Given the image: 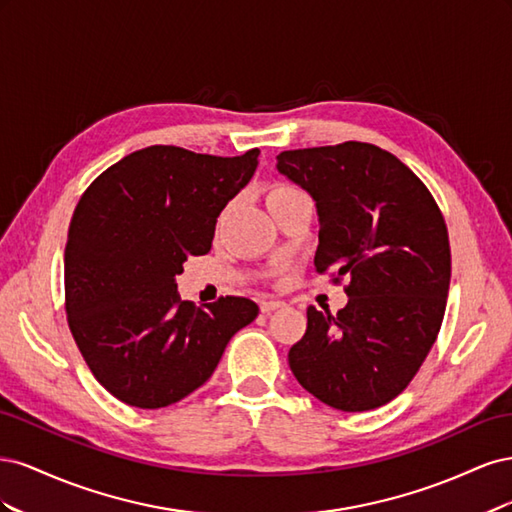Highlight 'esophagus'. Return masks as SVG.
<instances>
[{
    "instance_id": "34e87169",
    "label": "esophagus",
    "mask_w": 512,
    "mask_h": 512,
    "mask_svg": "<svg viewBox=\"0 0 512 512\" xmlns=\"http://www.w3.org/2000/svg\"><path fill=\"white\" fill-rule=\"evenodd\" d=\"M284 303L282 301H262L260 303V312L262 314H271V312H275V309H280Z\"/></svg>"
}]
</instances>
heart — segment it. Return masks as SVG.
Here are the masks:
<instances>
[{
  "label": "heart",
  "instance_id": "1",
  "mask_svg": "<svg viewBox=\"0 0 512 512\" xmlns=\"http://www.w3.org/2000/svg\"><path fill=\"white\" fill-rule=\"evenodd\" d=\"M292 194H297V190L290 188V185L271 183L269 188H267V192H265V203H267V207H273L275 203H280V200H284V198H288Z\"/></svg>",
  "mask_w": 512,
  "mask_h": 512
}]
</instances>
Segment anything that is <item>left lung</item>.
Segmentation results:
<instances>
[{
    "instance_id": "left-lung-1",
    "label": "left lung",
    "mask_w": 512,
    "mask_h": 512,
    "mask_svg": "<svg viewBox=\"0 0 512 512\" xmlns=\"http://www.w3.org/2000/svg\"><path fill=\"white\" fill-rule=\"evenodd\" d=\"M277 170L316 200V271L333 284L348 277L337 316L307 307L292 374L335 410L389 404L442 327L451 243L436 198L393 153L359 141L282 151Z\"/></svg>"
}]
</instances>
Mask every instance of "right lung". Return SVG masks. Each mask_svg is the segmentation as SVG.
<instances>
[{"label": "right lung", "instance_id": "1", "mask_svg": "<svg viewBox=\"0 0 512 512\" xmlns=\"http://www.w3.org/2000/svg\"><path fill=\"white\" fill-rule=\"evenodd\" d=\"M258 153L153 145L106 168L76 205L64 254L68 327L123 404L156 410L188 397L258 316L245 297L196 307L175 284L185 260L211 250L218 215L252 179Z\"/></svg>", "mask_w": 512, "mask_h": 512}]
</instances>
